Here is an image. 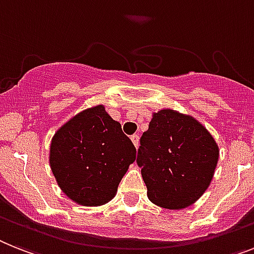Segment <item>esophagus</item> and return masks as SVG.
Listing matches in <instances>:
<instances>
[{"label":"esophagus","mask_w":254,"mask_h":254,"mask_svg":"<svg viewBox=\"0 0 254 254\" xmlns=\"http://www.w3.org/2000/svg\"><path fill=\"white\" fill-rule=\"evenodd\" d=\"M139 140H140L139 135H132L131 136V141H132V144L135 145V148H137V146H139Z\"/></svg>","instance_id":"1"}]
</instances>
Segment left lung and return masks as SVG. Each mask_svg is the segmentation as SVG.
<instances>
[{"mask_svg":"<svg viewBox=\"0 0 254 254\" xmlns=\"http://www.w3.org/2000/svg\"><path fill=\"white\" fill-rule=\"evenodd\" d=\"M218 158L217 141L192 115L169 108L153 113L137 152L148 198L170 210L190 206L210 186Z\"/></svg>","mask_w":254,"mask_h":254,"instance_id":"8db88e82","label":"left lung"}]
</instances>
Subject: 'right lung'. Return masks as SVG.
<instances>
[{"instance_id": "obj_1", "label": "right lung", "mask_w": 254, "mask_h": 254, "mask_svg": "<svg viewBox=\"0 0 254 254\" xmlns=\"http://www.w3.org/2000/svg\"><path fill=\"white\" fill-rule=\"evenodd\" d=\"M135 160V146L104 105L75 114L50 141L49 165L57 184L81 206H101L113 200Z\"/></svg>"}]
</instances>
